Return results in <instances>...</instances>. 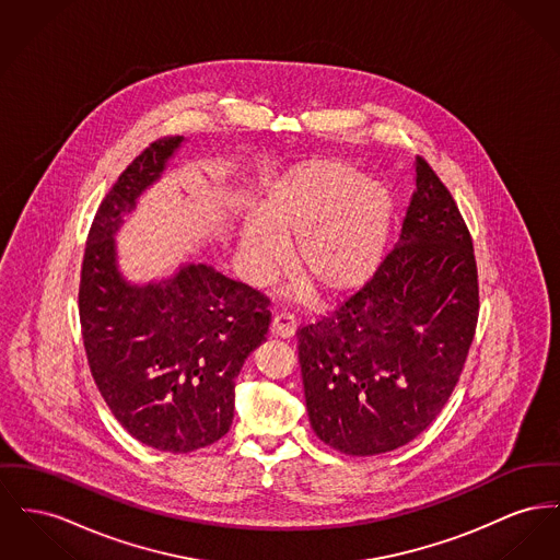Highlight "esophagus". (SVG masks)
I'll return each instance as SVG.
<instances>
[{
	"mask_svg": "<svg viewBox=\"0 0 560 560\" xmlns=\"http://www.w3.org/2000/svg\"><path fill=\"white\" fill-rule=\"evenodd\" d=\"M270 329H272L275 336L290 338V336L296 331V317H294L290 311H279V313H275V317H272Z\"/></svg>",
	"mask_w": 560,
	"mask_h": 560,
	"instance_id": "34e87169",
	"label": "esophagus"
}]
</instances>
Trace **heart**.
Here are the masks:
<instances>
[{"instance_id": "1", "label": "heart", "mask_w": 560, "mask_h": 560, "mask_svg": "<svg viewBox=\"0 0 560 560\" xmlns=\"http://www.w3.org/2000/svg\"><path fill=\"white\" fill-rule=\"evenodd\" d=\"M392 222V197L353 166L315 159L277 177L245 222L241 266L252 283H266L285 260V241L298 235L292 268L322 296L363 285L381 262Z\"/></svg>"}]
</instances>
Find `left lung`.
Listing matches in <instances>:
<instances>
[{
	"instance_id": "obj_1",
	"label": "left lung",
	"mask_w": 560,
	"mask_h": 560,
	"mask_svg": "<svg viewBox=\"0 0 560 560\" xmlns=\"http://www.w3.org/2000/svg\"><path fill=\"white\" fill-rule=\"evenodd\" d=\"M480 311L471 234L451 190L417 156L401 234L362 288L300 326L311 428L368 457L415 440L459 383Z\"/></svg>"
}]
</instances>
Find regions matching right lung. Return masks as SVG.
Returning <instances> with one entry per match:
<instances>
[{"mask_svg": "<svg viewBox=\"0 0 560 560\" xmlns=\"http://www.w3.org/2000/svg\"><path fill=\"white\" fill-rule=\"evenodd\" d=\"M179 143L171 135L152 141L101 200L78 290L100 394L135 440L166 453H190L226 435L234 378L270 324V298L205 264L159 285L132 288L120 279L112 234Z\"/></svg>", "mask_w": 560, "mask_h": 560, "instance_id": "obj_1", "label": "right lung"}]
</instances>
